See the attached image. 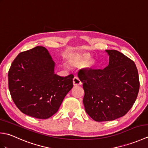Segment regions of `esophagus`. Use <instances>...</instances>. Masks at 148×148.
<instances>
[{
    "instance_id": "1",
    "label": "esophagus",
    "mask_w": 148,
    "mask_h": 148,
    "mask_svg": "<svg viewBox=\"0 0 148 148\" xmlns=\"http://www.w3.org/2000/svg\"><path fill=\"white\" fill-rule=\"evenodd\" d=\"M82 83L81 82V81L79 80V78L77 77H74L73 79V84L74 86H79L81 85Z\"/></svg>"
}]
</instances>
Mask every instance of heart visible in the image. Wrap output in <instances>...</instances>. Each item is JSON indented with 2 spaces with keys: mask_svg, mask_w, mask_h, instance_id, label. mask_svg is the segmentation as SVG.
<instances>
[{
  "mask_svg": "<svg viewBox=\"0 0 148 148\" xmlns=\"http://www.w3.org/2000/svg\"><path fill=\"white\" fill-rule=\"evenodd\" d=\"M69 63L72 67H79L85 65L88 69H92L94 67L95 62L93 59H91V56L87 53H83L74 55L69 60Z\"/></svg>",
  "mask_w": 148,
  "mask_h": 148,
  "instance_id": "heart-1",
  "label": "heart"
}]
</instances>
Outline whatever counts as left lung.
I'll use <instances>...</instances> for the list:
<instances>
[{"mask_svg":"<svg viewBox=\"0 0 148 148\" xmlns=\"http://www.w3.org/2000/svg\"><path fill=\"white\" fill-rule=\"evenodd\" d=\"M109 64L103 69L80 71L83 104L96 121H112L125 115L136 102L139 90L134 62L116 50H106Z\"/></svg>","mask_w":148,"mask_h":148,"instance_id":"left-lung-1","label":"left lung"}]
</instances>
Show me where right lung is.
<instances>
[{"label":"right lung","mask_w":148,"mask_h":148,"mask_svg":"<svg viewBox=\"0 0 148 148\" xmlns=\"http://www.w3.org/2000/svg\"><path fill=\"white\" fill-rule=\"evenodd\" d=\"M55 63L45 47L38 46L20 53L8 72L12 99L25 114L47 119L58 111L73 87L72 74L55 73Z\"/></svg>","instance_id":"right-lung-1"}]
</instances>
